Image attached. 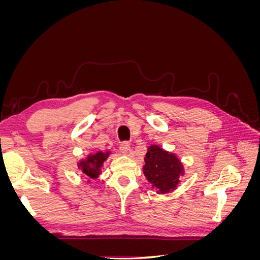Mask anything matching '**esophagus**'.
<instances>
[{
    "mask_svg": "<svg viewBox=\"0 0 260 260\" xmlns=\"http://www.w3.org/2000/svg\"><path fill=\"white\" fill-rule=\"evenodd\" d=\"M130 149V144L129 142H127V141H124V142H121L120 145H119V151L122 153V154H128Z\"/></svg>",
    "mask_w": 260,
    "mask_h": 260,
    "instance_id": "obj_1",
    "label": "esophagus"
}]
</instances>
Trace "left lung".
Listing matches in <instances>:
<instances>
[{
  "label": "left lung",
  "mask_w": 260,
  "mask_h": 260,
  "mask_svg": "<svg viewBox=\"0 0 260 260\" xmlns=\"http://www.w3.org/2000/svg\"><path fill=\"white\" fill-rule=\"evenodd\" d=\"M143 172L159 194L174 191L183 176V165L175 154L164 151L158 145L147 148Z\"/></svg>",
  "instance_id": "obj_1"
}]
</instances>
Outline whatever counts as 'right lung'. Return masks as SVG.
Listing matches in <instances>:
<instances>
[{
	"label": "right lung",
	"instance_id": "add662e5",
	"mask_svg": "<svg viewBox=\"0 0 260 260\" xmlns=\"http://www.w3.org/2000/svg\"><path fill=\"white\" fill-rule=\"evenodd\" d=\"M109 156V152H98L94 154H90L86 159L81 160L78 164V167L81 169L83 174L90 180L96 179L100 176L101 167L103 166V162L107 159Z\"/></svg>",
	"mask_w": 260,
	"mask_h": 260
}]
</instances>
